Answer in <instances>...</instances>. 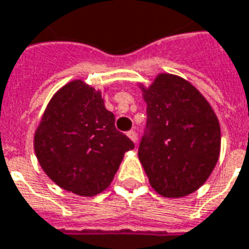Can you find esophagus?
<instances>
[{
	"mask_svg": "<svg viewBox=\"0 0 249 249\" xmlns=\"http://www.w3.org/2000/svg\"><path fill=\"white\" fill-rule=\"evenodd\" d=\"M127 137H128V138H130V139H131L133 142H137V133H135L134 130H131V131H128V133H127Z\"/></svg>",
	"mask_w": 249,
	"mask_h": 249,
	"instance_id": "34e87169",
	"label": "esophagus"
}]
</instances>
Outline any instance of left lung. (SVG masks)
Segmentation results:
<instances>
[{
	"instance_id": "8db88e82",
	"label": "left lung",
	"mask_w": 249,
	"mask_h": 249,
	"mask_svg": "<svg viewBox=\"0 0 249 249\" xmlns=\"http://www.w3.org/2000/svg\"><path fill=\"white\" fill-rule=\"evenodd\" d=\"M147 105L138 157L158 195L179 198L205 184L220 157L221 131L211 103L184 77L158 73L139 83Z\"/></svg>"
}]
</instances>
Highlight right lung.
Returning <instances> with one entry per match:
<instances>
[{
    "label": "right lung",
    "instance_id": "1",
    "mask_svg": "<svg viewBox=\"0 0 249 249\" xmlns=\"http://www.w3.org/2000/svg\"><path fill=\"white\" fill-rule=\"evenodd\" d=\"M37 161L54 184L93 197L112 182L124 153L134 143L115 128L99 89L82 79L56 91L33 137Z\"/></svg>",
    "mask_w": 249,
    "mask_h": 249
}]
</instances>
